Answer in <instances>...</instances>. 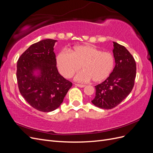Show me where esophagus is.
Instances as JSON below:
<instances>
[{"label":"esophagus","instance_id":"34e87169","mask_svg":"<svg viewBox=\"0 0 153 153\" xmlns=\"http://www.w3.org/2000/svg\"><path fill=\"white\" fill-rule=\"evenodd\" d=\"M75 85L79 87H84L85 86V85H84V84H75Z\"/></svg>","mask_w":153,"mask_h":153}]
</instances>
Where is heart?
I'll return each mask as SVG.
<instances>
[{
	"label": "heart",
	"instance_id": "1",
	"mask_svg": "<svg viewBox=\"0 0 153 153\" xmlns=\"http://www.w3.org/2000/svg\"><path fill=\"white\" fill-rule=\"evenodd\" d=\"M59 71L70 78L82 67L83 71L75 76V80L100 82L106 79L113 71L115 59L112 53L101 51L92 45L75 46L70 52L62 50L57 56Z\"/></svg>",
	"mask_w": 153,
	"mask_h": 153
}]
</instances>
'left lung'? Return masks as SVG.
Returning <instances> with one entry per match:
<instances>
[{"label": "left lung", "instance_id": "obj_1", "mask_svg": "<svg viewBox=\"0 0 153 153\" xmlns=\"http://www.w3.org/2000/svg\"><path fill=\"white\" fill-rule=\"evenodd\" d=\"M115 66L110 76L95 86L96 96L91 102L103 109H112L126 98L132 91L136 77V62L124 46L114 42Z\"/></svg>", "mask_w": 153, "mask_h": 153}]
</instances>
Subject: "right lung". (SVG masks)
I'll return each instance as SVG.
<instances>
[{
    "label": "right lung",
    "mask_w": 153,
    "mask_h": 153,
    "mask_svg": "<svg viewBox=\"0 0 153 153\" xmlns=\"http://www.w3.org/2000/svg\"><path fill=\"white\" fill-rule=\"evenodd\" d=\"M56 40L47 39L32 44L17 62L16 78L20 94L35 109L52 112L62 103L72 83L58 72L53 47ZM38 68L40 75L33 71Z\"/></svg>",
    "instance_id": "1"
}]
</instances>
